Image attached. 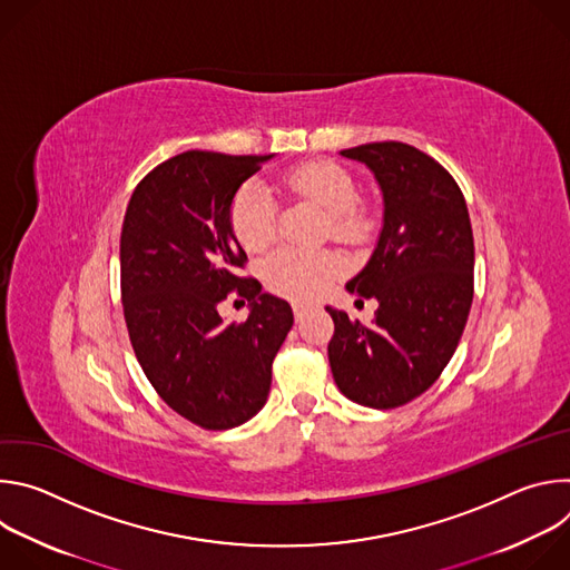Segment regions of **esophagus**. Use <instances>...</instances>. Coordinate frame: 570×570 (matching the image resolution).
Masks as SVG:
<instances>
[{"instance_id": "esophagus-1", "label": "esophagus", "mask_w": 570, "mask_h": 570, "mask_svg": "<svg viewBox=\"0 0 570 570\" xmlns=\"http://www.w3.org/2000/svg\"><path fill=\"white\" fill-rule=\"evenodd\" d=\"M293 313H295V320L302 322V320L306 317V313H308V306H304V304H293Z\"/></svg>"}]
</instances>
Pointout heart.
<instances>
[{"instance_id": "heart-1", "label": "heart", "mask_w": 570, "mask_h": 570, "mask_svg": "<svg viewBox=\"0 0 570 570\" xmlns=\"http://www.w3.org/2000/svg\"><path fill=\"white\" fill-rule=\"evenodd\" d=\"M282 185L297 198L327 214L332 238L361 246L379 227V207L372 198L356 196L354 176L330 159H311L288 169ZM229 225L238 243L250 253L268 248L277 236V207L266 183H243L229 205ZM345 275V262L336 253L282 248L264 264L266 286L295 302H315Z\"/></svg>"}]
</instances>
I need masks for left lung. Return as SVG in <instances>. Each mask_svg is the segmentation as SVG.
Here are the masks:
<instances>
[{"instance_id": "left-lung-1", "label": "left lung", "mask_w": 570, "mask_h": 570, "mask_svg": "<svg viewBox=\"0 0 570 570\" xmlns=\"http://www.w3.org/2000/svg\"><path fill=\"white\" fill-rule=\"evenodd\" d=\"M383 191V229L350 293L376 297L372 324L327 306L330 363L341 392L390 411L424 394L449 365L473 299V232L464 196L438 159L403 141L341 150Z\"/></svg>"}]
</instances>
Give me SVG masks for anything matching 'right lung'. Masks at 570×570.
Wrapping results in <instances>:
<instances>
[{
	"mask_svg": "<svg viewBox=\"0 0 570 570\" xmlns=\"http://www.w3.org/2000/svg\"><path fill=\"white\" fill-rule=\"evenodd\" d=\"M273 155L185 150L135 187L121 227V304L135 356L169 409L205 431L255 417L293 327L286 299L238 275L248 257L229 225L236 189ZM229 294L254 308L223 323Z\"/></svg>",
	"mask_w": 570,
	"mask_h": 570,
	"instance_id": "1",
	"label": "right lung"
}]
</instances>
